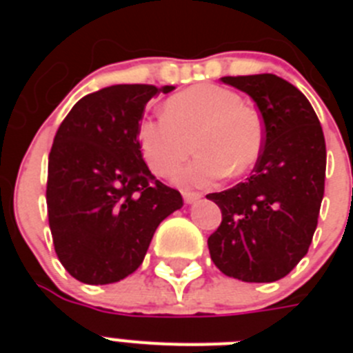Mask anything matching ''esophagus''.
<instances>
[{
	"label": "esophagus",
	"mask_w": 353,
	"mask_h": 353,
	"mask_svg": "<svg viewBox=\"0 0 353 353\" xmlns=\"http://www.w3.org/2000/svg\"><path fill=\"white\" fill-rule=\"evenodd\" d=\"M199 198H201V194H199V192H187V191L183 192V201H185L187 205L196 203Z\"/></svg>",
	"instance_id": "1"
}]
</instances>
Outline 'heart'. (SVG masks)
Here are the masks:
<instances>
[{
    "instance_id": "obj_1",
    "label": "heart",
    "mask_w": 353,
    "mask_h": 353,
    "mask_svg": "<svg viewBox=\"0 0 353 353\" xmlns=\"http://www.w3.org/2000/svg\"><path fill=\"white\" fill-rule=\"evenodd\" d=\"M194 148L198 157L176 170L180 185H207L244 174L263 150L260 114L242 104L240 95L215 84H199L176 93L164 105V117L145 118L138 127L143 159L154 173L166 176Z\"/></svg>"
}]
</instances>
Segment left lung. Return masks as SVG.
<instances>
[{
    "label": "left lung",
    "instance_id": "1",
    "mask_svg": "<svg viewBox=\"0 0 353 353\" xmlns=\"http://www.w3.org/2000/svg\"><path fill=\"white\" fill-rule=\"evenodd\" d=\"M248 93L263 120L265 141L252 174L212 199L223 223L208 251L223 274L272 283L292 272L310 249L325 187V138L313 105L274 74L221 77Z\"/></svg>",
    "mask_w": 353,
    "mask_h": 353
}]
</instances>
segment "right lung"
Returning <instances> with one entry per match:
<instances>
[{"mask_svg": "<svg viewBox=\"0 0 353 353\" xmlns=\"http://www.w3.org/2000/svg\"><path fill=\"white\" fill-rule=\"evenodd\" d=\"M173 90L113 84L76 102L56 132L49 228L56 254L77 281L109 285L132 274L159 224L182 208L180 192L155 180L138 143L146 102Z\"/></svg>", "mask_w": 353, "mask_h": 353, "instance_id": "1", "label": "right lung"}]
</instances>
